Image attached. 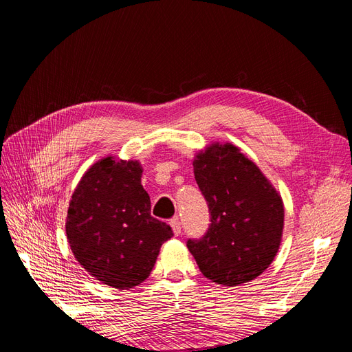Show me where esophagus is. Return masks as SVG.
Returning <instances> with one entry per match:
<instances>
[{"mask_svg":"<svg viewBox=\"0 0 352 352\" xmlns=\"http://www.w3.org/2000/svg\"><path fill=\"white\" fill-rule=\"evenodd\" d=\"M170 226H172V230L176 236L180 235V232H182V225H180V220L177 217L170 220Z\"/></svg>","mask_w":352,"mask_h":352,"instance_id":"34e87169","label":"esophagus"}]
</instances>
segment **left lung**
Here are the masks:
<instances>
[{"label":"left lung","mask_w":352,"mask_h":352,"mask_svg":"<svg viewBox=\"0 0 352 352\" xmlns=\"http://www.w3.org/2000/svg\"><path fill=\"white\" fill-rule=\"evenodd\" d=\"M195 180L211 214L202 239L186 247L207 279L239 286L260 276L279 251L280 194L252 160L230 142H212L194 157Z\"/></svg>","instance_id":"obj_1"}]
</instances>
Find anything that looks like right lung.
Returning a JSON list of instances; mask_svg holds the SVG:
<instances>
[{"label":"right lung","instance_id":"add662e5","mask_svg":"<svg viewBox=\"0 0 352 352\" xmlns=\"http://www.w3.org/2000/svg\"><path fill=\"white\" fill-rule=\"evenodd\" d=\"M138 160L113 155L94 163L74 189L66 235L74 258L95 279L131 289L150 276L172 228L151 216Z\"/></svg>","mask_w":352,"mask_h":352}]
</instances>
